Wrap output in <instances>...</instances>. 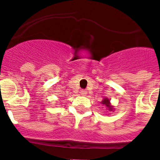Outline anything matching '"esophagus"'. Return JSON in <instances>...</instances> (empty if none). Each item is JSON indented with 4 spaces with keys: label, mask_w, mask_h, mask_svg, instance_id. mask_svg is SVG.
<instances>
[{
    "label": "esophagus",
    "mask_w": 160,
    "mask_h": 160,
    "mask_svg": "<svg viewBox=\"0 0 160 160\" xmlns=\"http://www.w3.org/2000/svg\"><path fill=\"white\" fill-rule=\"evenodd\" d=\"M80 94H81L82 96H86L87 94V91L86 90H82L81 92H80Z\"/></svg>",
    "instance_id": "esophagus-1"
}]
</instances>
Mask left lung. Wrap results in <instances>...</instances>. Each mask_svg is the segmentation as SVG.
Masks as SVG:
<instances>
[{
	"label": "left lung",
	"mask_w": 160,
	"mask_h": 160,
	"mask_svg": "<svg viewBox=\"0 0 160 160\" xmlns=\"http://www.w3.org/2000/svg\"><path fill=\"white\" fill-rule=\"evenodd\" d=\"M101 102L102 105H104L106 107H107V109L109 111H113L114 110V107H113V106L111 104V101H110V99H109V98H103V100Z\"/></svg>",
	"instance_id": "left-lung-1"
}]
</instances>
